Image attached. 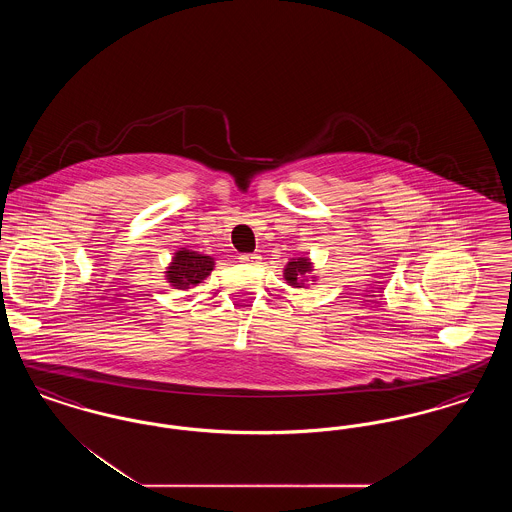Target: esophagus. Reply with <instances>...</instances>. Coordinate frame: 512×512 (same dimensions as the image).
<instances>
[{
  "instance_id": "esophagus-1",
  "label": "esophagus",
  "mask_w": 512,
  "mask_h": 512,
  "mask_svg": "<svg viewBox=\"0 0 512 512\" xmlns=\"http://www.w3.org/2000/svg\"><path fill=\"white\" fill-rule=\"evenodd\" d=\"M259 259H261V257H259L257 253H242V255H240V261H242V263H249V265L259 263Z\"/></svg>"
}]
</instances>
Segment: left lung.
Masks as SVG:
<instances>
[{
	"label": "left lung",
	"instance_id": "8db88e82",
	"mask_svg": "<svg viewBox=\"0 0 512 512\" xmlns=\"http://www.w3.org/2000/svg\"><path fill=\"white\" fill-rule=\"evenodd\" d=\"M313 270L309 259L305 257H299V259H293L288 263V267L284 268V278L290 282V286L295 288H301L303 284V278Z\"/></svg>",
	"mask_w": 512,
	"mask_h": 512
}]
</instances>
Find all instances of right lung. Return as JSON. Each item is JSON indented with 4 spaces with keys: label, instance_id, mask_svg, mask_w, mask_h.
Masks as SVG:
<instances>
[{
    "label": "right lung",
    "instance_id": "obj_1",
    "mask_svg": "<svg viewBox=\"0 0 512 512\" xmlns=\"http://www.w3.org/2000/svg\"><path fill=\"white\" fill-rule=\"evenodd\" d=\"M213 265L215 261L209 255H199L195 251L182 249L172 259V265L167 270V280L176 290H188L190 286L205 280L211 274Z\"/></svg>",
    "mask_w": 512,
    "mask_h": 512
}]
</instances>
